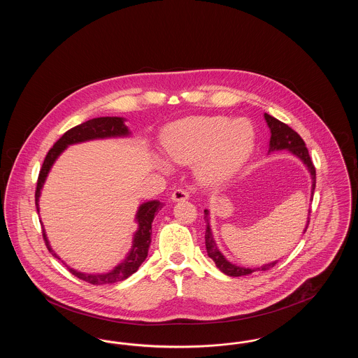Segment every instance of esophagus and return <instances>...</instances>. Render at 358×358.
Returning a JSON list of instances; mask_svg holds the SVG:
<instances>
[{
    "instance_id": "obj_1",
    "label": "esophagus",
    "mask_w": 358,
    "mask_h": 358,
    "mask_svg": "<svg viewBox=\"0 0 358 358\" xmlns=\"http://www.w3.org/2000/svg\"><path fill=\"white\" fill-rule=\"evenodd\" d=\"M189 199V192L187 189L182 187H177L173 193H171V200L173 201H181V200H187Z\"/></svg>"
}]
</instances>
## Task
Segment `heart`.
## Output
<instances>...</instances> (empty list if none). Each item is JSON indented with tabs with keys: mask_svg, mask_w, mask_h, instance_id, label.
Listing matches in <instances>:
<instances>
[{
	"mask_svg": "<svg viewBox=\"0 0 358 358\" xmlns=\"http://www.w3.org/2000/svg\"><path fill=\"white\" fill-rule=\"evenodd\" d=\"M254 129L245 120H231L222 115L189 117L171 123L162 145L171 161H196V174L206 185H220L238 173L254 149ZM159 168L168 171L164 161Z\"/></svg>",
	"mask_w": 358,
	"mask_h": 358,
	"instance_id": "b5f03b06",
	"label": "heart"
}]
</instances>
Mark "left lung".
Returning a JSON list of instances; mask_svg holds the SVG:
<instances>
[{
  "label": "left lung",
  "mask_w": 358,
  "mask_h": 358,
  "mask_svg": "<svg viewBox=\"0 0 358 358\" xmlns=\"http://www.w3.org/2000/svg\"><path fill=\"white\" fill-rule=\"evenodd\" d=\"M266 122L271 130V138H270V150L268 153L275 152V150H289L294 155H296L298 158L302 159V162L307 166V169L311 174V180H313V185H311V194H314V189H315V168L313 165V161L310 158V154L307 150L306 143L305 141L301 138V136L294 131L291 127H289L286 123L280 122V120L273 118L268 114H264ZM310 213L311 210L308 209V217H307V224L305 227L303 234L306 232L308 222H310ZM209 212L205 209L204 219L206 222V229H205V247H206V252L208 256L215 262L216 267L222 271V273L228 275V276H243V275H250V273H255V271H267L270 268H273V266L278 263V260L271 262L268 264H264L259 268H244V267H238L236 264H232L231 262H228L222 252L219 251L213 236H212V231H210V225H209Z\"/></svg>",
  "instance_id": "obj_1"
}]
</instances>
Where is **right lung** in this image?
Instances as JSON below:
<instances>
[{
  "mask_svg": "<svg viewBox=\"0 0 358 358\" xmlns=\"http://www.w3.org/2000/svg\"><path fill=\"white\" fill-rule=\"evenodd\" d=\"M130 136L129 127L124 124V120L120 117H101V118H94V120H87L82 124H78L72 129H69V131H66L63 136H60L55 145L52 146L51 150L47 154L43 166L38 173V178H37V187H36V193H34V201H36V208L38 212V197H40V190L45 182V178L48 176V173L51 171L53 162L56 161V158L63 153L67 146L73 145V143H80L85 141H91V139H98V138H111V136ZM164 206L162 203L153 200V201H148L139 206L138 212H136V220L138 222V229H136L134 240H133V247L131 251L129 252V255L126 256V259L120 263L113 271L107 273H83L69 268V266H66L69 270V273L75 275L76 278L85 280L87 283L95 285V286H101V285H113L120 280L127 279L130 275L136 273L139 268V266L143 263V260L148 256V251L152 243V222L154 220V216L157 215V212ZM43 238L45 241L47 248L52 252V255L56 259H60L52 251L50 241L45 235V231L43 229ZM66 264V263H63Z\"/></svg>",
  "mask_w": 358,
  "mask_h": 358,
  "instance_id": "add662e5",
  "label": "right lung"
}]
</instances>
